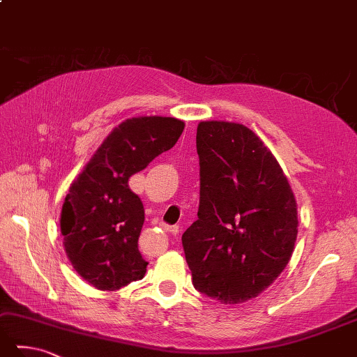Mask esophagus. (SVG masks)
Returning a JSON list of instances; mask_svg holds the SVG:
<instances>
[{
  "label": "esophagus",
  "mask_w": 357,
  "mask_h": 357,
  "mask_svg": "<svg viewBox=\"0 0 357 357\" xmlns=\"http://www.w3.org/2000/svg\"><path fill=\"white\" fill-rule=\"evenodd\" d=\"M166 230L171 231V233L174 234V236H177V234H178V227H167Z\"/></svg>",
  "instance_id": "esophagus-1"
}]
</instances>
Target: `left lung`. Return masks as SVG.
Segmentation results:
<instances>
[{"label":"left lung","mask_w":357,"mask_h":357,"mask_svg":"<svg viewBox=\"0 0 357 357\" xmlns=\"http://www.w3.org/2000/svg\"><path fill=\"white\" fill-rule=\"evenodd\" d=\"M199 219L181 236L192 284L224 305L266 291L291 259L297 200L277 158L244 124L202 121Z\"/></svg>","instance_id":"1"}]
</instances>
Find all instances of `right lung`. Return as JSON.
<instances>
[{"mask_svg":"<svg viewBox=\"0 0 357 357\" xmlns=\"http://www.w3.org/2000/svg\"><path fill=\"white\" fill-rule=\"evenodd\" d=\"M185 123L167 116L130 118L115 127L66 194L60 231L71 266L99 291L144 277L138 250L144 208L129 178L177 143Z\"/></svg>","mask_w":357,"mask_h":357,"instance_id":"right-lung-1","label":"right lung"}]
</instances>
